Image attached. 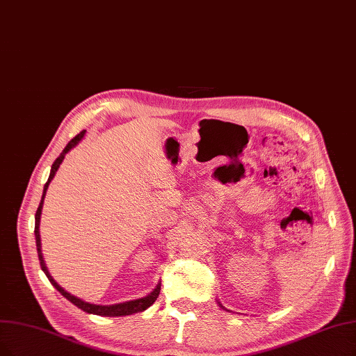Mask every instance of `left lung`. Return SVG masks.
<instances>
[{
  "mask_svg": "<svg viewBox=\"0 0 356 356\" xmlns=\"http://www.w3.org/2000/svg\"><path fill=\"white\" fill-rule=\"evenodd\" d=\"M216 301H218V300H216ZM218 304H219V307H220V308H222V309H225V311H227V309H226V308H225V307H223V305H222V304H220V302H219V301H218Z\"/></svg>",
  "mask_w": 356,
  "mask_h": 356,
  "instance_id": "left-lung-1",
  "label": "left lung"
}]
</instances>
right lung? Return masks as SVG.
Returning <instances> with one entry per match:
<instances>
[{
    "instance_id": "add662e5",
    "label": "right lung",
    "mask_w": 356,
    "mask_h": 356,
    "mask_svg": "<svg viewBox=\"0 0 356 356\" xmlns=\"http://www.w3.org/2000/svg\"><path fill=\"white\" fill-rule=\"evenodd\" d=\"M84 134H86V130H83L80 134H77L73 140L68 141V145L64 147V150L61 152V154L56 158V161L52 163L51 166V172H49V178L45 184L44 187V193H42V198H40V203H39V207L36 210V215H35V238H36V250H38V257H39V261H40V268L44 270V273L47 275V277L49 279V282L52 283V286L58 291L64 298H67V300L74 304L76 307H79L80 309H83L84 312H88V314H95V316H102V317H122V316H131V314H136V312H141L147 309L154 301L156 298L159 296V292H161V283H158L156 285V288L149 293L146 295L145 298H138V300H133V301H127V302H120V304H112V305H96V304H90V302H86L80 300V298L71 295L70 292H67L64 288H61L58 283H56L54 280V277L51 276L49 270L45 264V260H44V255H42V244H40V234H39V225H40V215H42V207H44V200H45V195H47V190L49 187L51 181L54 179L56 170H58L60 165L63 163L65 154L76 147L80 141L83 140Z\"/></svg>"
}]
</instances>
